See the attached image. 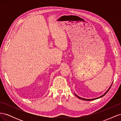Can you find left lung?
Listing matches in <instances>:
<instances>
[{
  "label": "left lung",
  "instance_id": "left-lung-1",
  "mask_svg": "<svg viewBox=\"0 0 121 121\" xmlns=\"http://www.w3.org/2000/svg\"><path fill=\"white\" fill-rule=\"evenodd\" d=\"M111 86H112V85H111V87L109 88V89L108 90V91H107V92H106L104 95H101V96H100V97H97V98H93V99H85V98H81V97H79L78 95H77L76 94H75V95H76V96L77 97H78L79 98H80V99H82V100H95V99H98V98H100V97H102V96H104V95H105L107 94V93L108 92V91H109V89L111 88Z\"/></svg>",
  "mask_w": 121,
  "mask_h": 121
}]
</instances>
